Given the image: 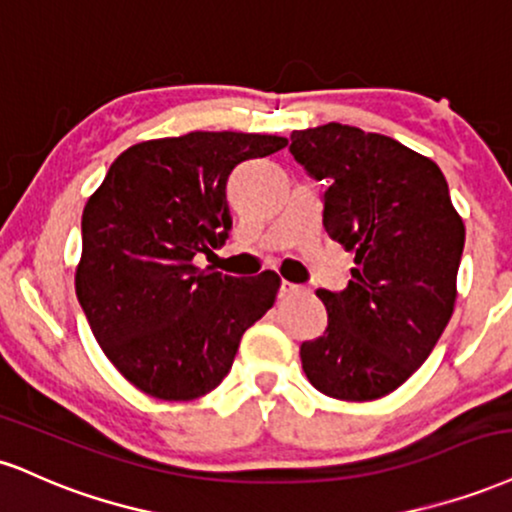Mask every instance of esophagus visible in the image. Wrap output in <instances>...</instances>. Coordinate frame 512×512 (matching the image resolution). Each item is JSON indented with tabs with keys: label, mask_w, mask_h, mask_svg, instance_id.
<instances>
[{
	"label": "esophagus",
	"mask_w": 512,
	"mask_h": 512,
	"mask_svg": "<svg viewBox=\"0 0 512 512\" xmlns=\"http://www.w3.org/2000/svg\"><path fill=\"white\" fill-rule=\"evenodd\" d=\"M306 290L302 285H294V282H287L282 280L280 285V297H297V294H304Z\"/></svg>",
	"instance_id": "esophagus-1"
}]
</instances>
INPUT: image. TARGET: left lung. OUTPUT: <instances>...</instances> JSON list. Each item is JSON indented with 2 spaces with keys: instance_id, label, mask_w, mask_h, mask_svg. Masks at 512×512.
Masks as SVG:
<instances>
[{
  "instance_id": "1",
  "label": "left lung",
  "mask_w": 512,
  "mask_h": 512,
  "mask_svg": "<svg viewBox=\"0 0 512 512\" xmlns=\"http://www.w3.org/2000/svg\"><path fill=\"white\" fill-rule=\"evenodd\" d=\"M290 138L294 160L328 182V237L354 251L350 285L316 292L328 328L302 345V369L328 398L378 400L426 362L453 316L465 222L436 162L395 138L338 122Z\"/></svg>"
}]
</instances>
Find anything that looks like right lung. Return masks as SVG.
I'll return each mask as SVG.
<instances>
[{
  "instance_id": "add662e5",
  "label": "right lung",
  "mask_w": 512,
  "mask_h": 512,
  "mask_svg": "<svg viewBox=\"0 0 512 512\" xmlns=\"http://www.w3.org/2000/svg\"><path fill=\"white\" fill-rule=\"evenodd\" d=\"M287 138L191 131L126 148L83 208L76 297L90 330L131 386L167 402L196 400L232 369L246 328L280 278L201 270L196 254L232 230L227 177Z\"/></svg>"
}]
</instances>
